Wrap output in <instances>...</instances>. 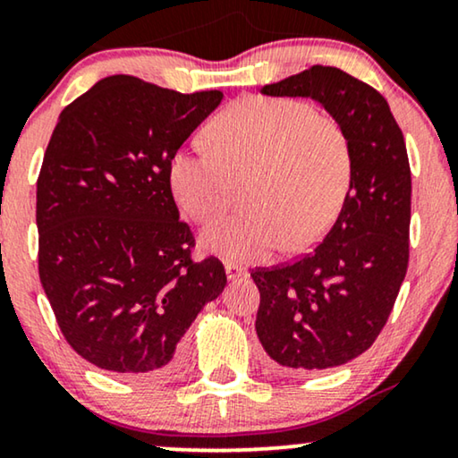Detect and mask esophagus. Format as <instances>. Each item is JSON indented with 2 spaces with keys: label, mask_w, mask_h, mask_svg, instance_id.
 <instances>
[{
  "label": "esophagus",
  "mask_w": 458,
  "mask_h": 458,
  "mask_svg": "<svg viewBox=\"0 0 458 458\" xmlns=\"http://www.w3.org/2000/svg\"><path fill=\"white\" fill-rule=\"evenodd\" d=\"M226 276L228 280H238L242 278V276H247V272H244V267L236 266V263H226Z\"/></svg>",
  "instance_id": "obj_1"
}]
</instances>
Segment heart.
I'll return each mask as SVG.
<instances>
[{
  "instance_id": "heart-1",
  "label": "heart",
  "mask_w": 458,
  "mask_h": 458,
  "mask_svg": "<svg viewBox=\"0 0 458 458\" xmlns=\"http://www.w3.org/2000/svg\"><path fill=\"white\" fill-rule=\"evenodd\" d=\"M208 149H178L167 178L191 220L222 216L244 186L247 214L203 230L205 250L238 263L267 259L282 244L305 249L343 208L352 176L349 132L311 103L247 98L217 115Z\"/></svg>"
}]
</instances>
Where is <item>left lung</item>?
Returning <instances> with one entry per match:
<instances>
[{
	"instance_id": "1",
	"label": "left lung",
	"mask_w": 458,
	"mask_h": 458,
	"mask_svg": "<svg viewBox=\"0 0 458 458\" xmlns=\"http://www.w3.org/2000/svg\"><path fill=\"white\" fill-rule=\"evenodd\" d=\"M261 93L321 103L349 132L352 176L336 222L311 253L250 272L261 294L257 336L282 369L344 365L382 332L407 274V147L388 101L340 68L318 64Z\"/></svg>"
}]
</instances>
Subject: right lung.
Listing matches in <instances>:
<instances>
[{"mask_svg": "<svg viewBox=\"0 0 458 458\" xmlns=\"http://www.w3.org/2000/svg\"><path fill=\"white\" fill-rule=\"evenodd\" d=\"M222 99L115 74L57 118L37 180L38 278L64 338L99 369L165 376L226 286L216 257L191 259L195 238L167 178Z\"/></svg>", "mask_w": 458, "mask_h": 458, "instance_id": "add662e5", "label": "right lung"}]
</instances>
